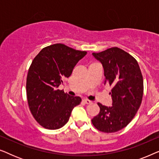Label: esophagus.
Wrapping results in <instances>:
<instances>
[{
  "label": "esophagus",
  "mask_w": 159,
  "mask_h": 159,
  "mask_svg": "<svg viewBox=\"0 0 159 159\" xmlns=\"http://www.w3.org/2000/svg\"><path fill=\"white\" fill-rule=\"evenodd\" d=\"M83 101H84V103H85L86 104H90V103H93L92 101H90V100H88V99H84Z\"/></svg>",
  "instance_id": "obj_1"
}]
</instances>
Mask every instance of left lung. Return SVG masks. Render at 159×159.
Instances as JSON below:
<instances>
[{
    "mask_svg": "<svg viewBox=\"0 0 159 159\" xmlns=\"http://www.w3.org/2000/svg\"><path fill=\"white\" fill-rule=\"evenodd\" d=\"M93 56L103 65L104 84L112 86V106L98 103L99 114L92 119L99 131L111 133L125 127L140 108L143 95V79L135 58L117 47Z\"/></svg>",
    "mask_w": 159,
    "mask_h": 159,
    "instance_id": "left-lung-1",
    "label": "left lung"
}]
</instances>
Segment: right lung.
Here are the masks:
<instances>
[{
    "label": "right lung",
    "instance_id": "obj_1",
    "mask_svg": "<svg viewBox=\"0 0 159 159\" xmlns=\"http://www.w3.org/2000/svg\"><path fill=\"white\" fill-rule=\"evenodd\" d=\"M86 54L57 43L43 48L32 61L26 84L28 105L34 119L45 129L64 126L73 108L81 103L80 97L70 96L58 88Z\"/></svg>",
    "mask_w": 159,
    "mask_h": 159
}]
</instances>
